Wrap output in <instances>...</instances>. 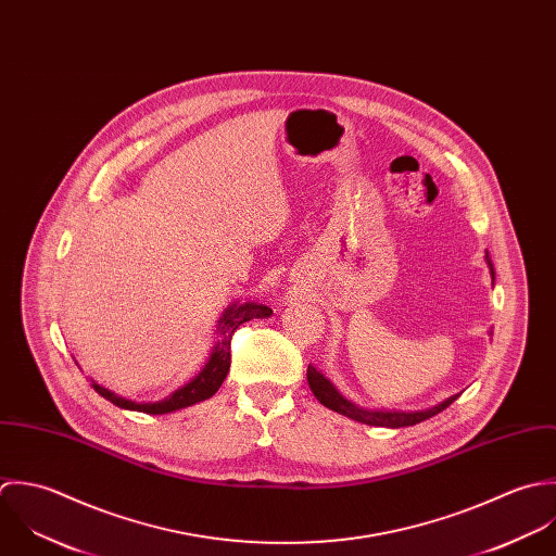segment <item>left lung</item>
I'll use <instances>...</instances> for the list:
<instances>
[{
	"label": "left lung",
	"mask_w": 556,
	"mask_h": 556,
	"mask_svg": "<svg viewBox=\"0 0 556 556\" xmlns=\"http://www.w3.org/2000/svg\"><path fill=\"white\" fill-rule=\"evenodd\" d=\"M488 266L492 268L490 257H488ZM492 275H494V270H492ZM307 382H309L312 393L316 395V400H318L323 406L331 408V410L343 415V417H350V419H354V421H361V424H367V426H378V428H406V426L421 424V421H426V419H430V417L443 413L446 406H451V404L459 397V393H457V395H451V397L444 400L443 404H439V406H434V408H430V410H417V413H395V410H393V413H382V410H363V408L354 406L352 402L343 400V397L334 391L333 384H331L316 367H307Z\"/></svg>",
	"instance_id": "8db88e82"
}]
</instances>
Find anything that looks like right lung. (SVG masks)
Returning <instances> with one entry per match:
<instances>
[{"instance_id": "add662e5", "label": "right lung", "mask_w": 556, "mask_h": 556, "mask_svg": "<svg viewBox=\"0 0 556 556\" xmlns=\"http://www.w3.org/2000/svg\"><path fill=\"white\" fill-rule=\"evenodd\" d=\"M273 314L270 307L266 305H257V303H244V305H229L225 312H223L222 318H219V339L213 348V354L206 363V367L191 380L187 382L182 389H178L176 393H172L169 397H165L163 402H154V404H137V402H130V400H124L119 395L112 393L110 389L97 384L92 380V387L99 395H103L105 400H110L115 406L119 408H126V410H139V413H148V415H167V413H174V410H180V408H187V406H193L198 402H204L208 397H213L229 371V363H231V354H229V343H231V334L233 331L253 320V318H268Z\"/></svg>"}]
</instances>
